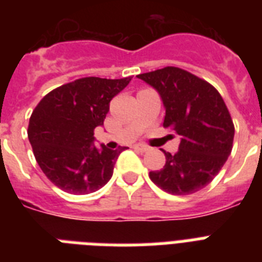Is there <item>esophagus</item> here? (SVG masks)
I'll return each mask as SVG.
<instances>
[{
  "instance_id": "34e87169",
  "label": "esophagus",
  "mask_w": 262,
  "mask_h": 262,
  "mask_svg": "<svg viewBox=\"0 0 262 262\" xmlns=\"http://www.w3.org/2000/svg\"><path fill=\"white\" fill-rule=\"evenodd\" d=\"M135 149H137V151L140 152H147L149 151V147L144 145V144H137V145H135Z\"/></svg>"
}]
</instances>
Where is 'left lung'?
I'll use <instances>...</instances> for the list:
<instances>
[{
	"mask_svg": "<svg viewBox=\"0 0 262 262\" xmlns=\"http://www.w3.org/2000/svg\"><path fill=\"white\" fill-rule=\"evenodd\" d=\"M158 91L166 108L164 127L181 136L178 152L149 172L155 185L175 195L199 191L215 178L231 154L234 123L223 98L205 80L175 67L137 76Z\"/></svg>",
	"mask_w": 262,
	"mask_h": 262,
	"instance_id": "obj_1",
	"label": "left lung"
}]
</instances>
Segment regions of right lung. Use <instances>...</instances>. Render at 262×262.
<instances>
[{
    "mask_svg": "<svg viewBox=\"0 0 262 262\" xmlns=\"http://www.w3.org/2000/svg\"><path fill=\"white\" fill-rule=\"evenodd\" d=\"M132 77H84L55 88L38 103L28 125L35 159L47 178L71 194H90L113 177L126 147H95V127L102 126L110 100Z\"/></svg>",
    "mask_w": 262,
    "mask_h": 262,
    "instance_id": "1",
    "label": "right lung"
}]
</instances>
